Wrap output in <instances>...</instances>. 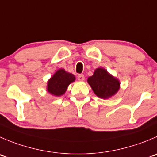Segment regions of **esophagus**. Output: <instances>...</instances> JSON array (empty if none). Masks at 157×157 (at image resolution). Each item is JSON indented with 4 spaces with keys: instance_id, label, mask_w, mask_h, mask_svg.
<instances>
[{
    "instance_id": "34e87169",
    "label": "esophagus",
    "mask_w": 157,
    "mask_h": 157,
    "mask_svg": "<svg viewBox=\"0 0 157 157\" xmlns=\"http://www.w3.org/2000/svg\"><path fill=\"white\" fill-rule=\"evenodd\" d=\"M78 81H80V82L84 81L85 76L83 75H78Z\"/></svg>"
}]
</instances>
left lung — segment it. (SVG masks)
<instances>
[{"label": "left lung", "mask_w": 157, "mask_h": 157, "mask_svg": "<svg viewBox=\"0 0 157 157\" xmlns=\"http://www.w3.org/2000/svg\"><path fill=\"white\" fill-rule=\"evenodd\" d=\"M88 83L98 98L107 99L116 95L120 89V82L106 69L98 68L88 78Z\"/></svg>", "instance_id": "8db88e82"}]
</instances>
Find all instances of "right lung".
Segmentation results:
<instances>
[{
  "mask_svg": "<svg viewBox=\"0 0 157 157\" xmlns=\"http://www.w3.org/2000/svg\"><path fill=\"white\" fill-rule=\"evenodd\" d=\"M75 80L74 75L60 68L48 81L47 92L54 96H61L65 93L68 86L74 82Z\"/></svg>",
  "mask_w": 157,
  "mask_h": 157,
  "instance_id": "right-lung-1",
  "label": "right lung"
}]
</instances>
